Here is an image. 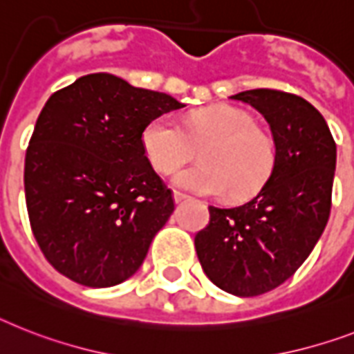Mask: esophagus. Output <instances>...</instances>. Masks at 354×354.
Listing matches in <instances>:
<instances>
[{"mask_svg": "<svg viewBox=\"0 0 354 354\" xmlns=\"http://www.w3.org/2000/svg\"><path fill=\"white\" fill-rule=\"evenodd\" d=\"M172 196H174V202L176 203L183 202V200H187V198H189L185 192H180V191H174V194H172Z\"/></svg>", "mask_w": 354, "mask_h": 354, "instance_id": "esophagus-1", "label": "esophagus"}]
</instances>
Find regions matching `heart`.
I'll return each mask as SVG.
<instances>
[{
    "mask_svg": "<svg viewBox=\"0 0 354 354\" xmlns=\"http://www.w3.org/2000/svg\"><path fill=\"white\" fill-rule=\"evenodd\" d=\"M142 143L152 167L172 172L189 162L194 147L203 163L183 169L174 185L185 191L243 198L261 189L277 162V143L269 131L254 125L249 112L216 105L191 112L185 129L172 116L154 118L143 129Z\"/></svg>",
    "mask_w": 354,
    "mask_h": 354,
    "instance_id": "obj_1",
    "label": "heart"
}]
</instances>
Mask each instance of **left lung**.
<instances>
[{"mask_svg": "<svg viewBox=\"0 0 354 354\" xmlns=\"http://www.w3.org/2000/svg\"><path fill=\"white\" fill-rule=\"evenodd\" d=\"M231 97L263 114L277 162L249 202L209 207L194 247L207 278L245 298L281 286L320 240L331 212L336 143L324 116L297 94L254 88Z\"/></svg>", "mask_w": 354, "mask_h": 354, "instance_id": "left-lung-1", "label": "left lung"}]
</instances>
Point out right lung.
Listing matches in <instances>:
<instances>
[{"label": "right lung", "instance_id": "add662e5", "mask_svg": "<svg viewBox=\"0 0 354 354\" xmlns=\"http://www.w3.org/2000/svg\"><path fill=\"white\" fill-rule=\"evenodd\" d=\"M185 107L107 73L56 91L25 156L30 227L48 263L76 283L111 287L140 269L174 211L145 156L143 129Z\"/></svg>", "mask_w": 354, "mask_h": 354}]
</instances>
